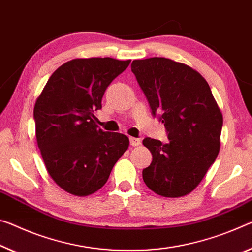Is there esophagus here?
<instances>
[{"instance_id": "34e87169", "label": "esophagus", "mask_w": 252, "mask_h": 252, "mask_svg": "<svg viewBox=\"0 0 252 252\" xmlns=\"http://www.w3.org/2000/svg\"><path fill=\"white\" fill-rule=\"evenodd\" d=\"M140 143H141V140L139 138H133V137L130 138V145L131 146L138 147V146H140Z\"/></svg>"}]
</instances>
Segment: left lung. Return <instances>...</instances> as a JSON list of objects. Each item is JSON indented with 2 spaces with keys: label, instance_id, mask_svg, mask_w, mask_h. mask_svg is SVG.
<instances>
[{
  "label": "left lung",
  "instance_id": "left-lung-1",
  "mask_svg": "<svg viewBox=\"0 0 252 252\" xmlns=\"http://www.w3.org/2000/svg\"><path fill=\"white\" fill-rule=\"evenodd\" d=\"M131 70L168 134V142L145 138L153 155L143 182L163 197L196 189L220 150L223 117L204 77L185 63L153 57L133 61Z\"/></svg>",
  "mask_w": 252,
  "mask_h": 252
}]
</instances>
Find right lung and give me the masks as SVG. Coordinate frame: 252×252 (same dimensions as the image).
<instances>
[{"label": "right lung", "instance_id": "obj_1", "mask_svg": "<svg viewBox=\"0 0 252 252\" xmlns=\"http://www.w3.org/2000/svg\"><path fill=\"white\" fill-rule=\"evenodd\" d=\"M131 61L77 58L62 65L35 101V138L48 174L76 196L97 191L129 147V138L95 123L104 92Z\"/></svg>", "mask_w": 252, "mask_h": 252}]
</instances>
